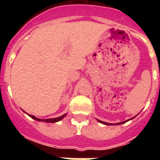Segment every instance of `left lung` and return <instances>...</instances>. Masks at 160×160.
<instances>
[{
    "label": "left lung",
    "mask_w": 160,
    "mask_h": 160,
    "mask_svg": "<svg viewBox=\"0 0 160 160\" xmlns=\"http://www.w3.org/2000/svg\"><path fill=\"white\" fill-rule=\"evenodd\" d=\"M98 122H101V123H102V124H105V125H112V124H111V123H108V122H102V121H100V120H98ZM127 122V121H125V122H118V123H116V125H118V124H122V123H124V122Z\"/></svg>",
    "instance_id": "left-lung-1"
}]
</instances>
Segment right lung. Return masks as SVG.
<instances>
[{"label":"right lung","instance_id":"1","mask_svg":"<svg viewBox=\"0 0 160 160\" xmlns=\"http://www.w3.org/2000/svg\"><path fill=\"white\" fill-rule=\"evenodd\" d=\"M29 115L31 117V118H33V119L38 120V121H43V122H58V121H60L61 119H62V118H64L65 116H66V114H63V115H62V116H60V117H58V118H47V119H42V120H41L40 118H36V117L33 116V115H31V114H29Z\"/></svg>","mask_w":160,"mask_h":160}]
</instances>
